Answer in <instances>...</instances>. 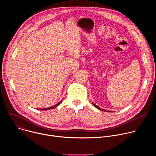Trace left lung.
Here are the masks:
<instances>
[{"instance_id": "obj_1", "label": "left lung", "mask_w": 156, "mask_h": 156, "mask_svg": "<svg viewBox=\"0 0 156 156\" xmlns=\"http://www.w3.org/2000/svg\"><path fill=\"white\" fill-rule=\"evenodd\" d=\"M93 105H94V106H95V107H96V108H98V109H99V110H103V111H105V112H108V111H107V110H104V109H102V108H100V107H98V105H96V104H94V103H93Z\"/></svg>"}]
</instances>
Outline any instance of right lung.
<instances>
[{
  "mask_svg": "<svg viewBox=\"0 0 156 156\" xmlns=\"http://www.w3.org/2000/svg\"><path fill=\"white\" fill-rule=\"evenodd\" d=\"M62 102V101H60V102H58V104H57L56 105H54V106H52V107H48V108H39V110H49V109L54 108H55V107L58 106Z\"/></svg>",
  "mask_w": 156,
  "mask_h": 156,
  "instance_id": "1",
  "label": "right lung"
}]
</instances>
